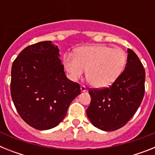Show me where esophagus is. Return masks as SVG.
Returning <instances> with one entry per match:
<instances>
[{
  "label": "esophagus",
  "instance_id": "esophagus-1",
  "mask_svg": "<svg viewBox=\"0 0 155 155\" xmlns=\"http://www.w3.org/2000/svg\"><path fill=\"white\" fill-rule=\"evenodd\" d=\"M81 91L82 92H84V91H87L85 86H84V85H81Z\"/></svg>",
  "mask_w": 155,
  "mask_h": 155
}]
</instances>
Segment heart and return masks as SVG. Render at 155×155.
<instances>
[{
	"mask_svg": "<svg viewBox=\"0 0 155 155\" xmlns=\"http://www.w3.org/2000/svg\"><path fill=\"white\" fill-rule=\"evenodd\" d=\"M127 61V55L124 50L105 45H94L79 48L75 56H66L64 64L72 81L78 80L87 71L91 84L98 88H103L118 78Z\"/></svg>",
	"mask_w": 155,
	"mask_h": 155,
	"instance_id": "b5f03b06",
	"label": "heart"
}]
</instances>
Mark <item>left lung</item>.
Returning a JSON list of instances; mask_svg holds the SVG:
<instances>
[{
    "label": "left lung",
    "instance_id": "obj_1",
    "mask_svg": "<svg viewBox=\"0 0 155 155\" xmlns=\"http://www.w3.org/2000/svg\"><path fill=\"white\" fill-rule=\"evenodd\" d=\"M127 63L112 85L89 88L91 103L86 110L91 124L104 131L125 126L135 114L144 95L145 71L137 54L127 50Z\"/></svg>",
    "mask_w": 155,
    "mask_h": 155
}]
</instances>
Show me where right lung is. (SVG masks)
Here are the masks:
<instances>
[{"label": "right lung", "instance_id": "1", "mask_svg": "<svg viewBox=\"0 0 155 155\" xmlns=\"http://www.w3.org/2000/svg\"><path fill=\"white\" fill-rule=\"evenodd\" d=\"M59 57L57 46L43 41L25 48L12 64L14 105L21 119L37 130L57 127L81 94L79 84L66 77Z\"/></svg>", "mask_w": 155, "mask_h": 155}]
</instances>
